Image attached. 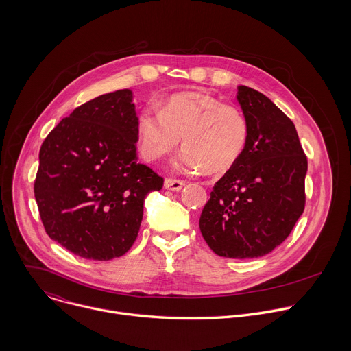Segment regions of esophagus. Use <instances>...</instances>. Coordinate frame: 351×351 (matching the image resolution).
<instances>
[{
    "label": "esophagus",
    "mask_w": 351,
    "mask_h": 351,
    "mask_svg": "<svg viewBox=\"0 0 351 351\" xmlns=\"http://www.w3.org/2000/svg\"><path fill=\"white\" fill-rule=\"evenodd\" d=\"M164 186L165 189L168 190H172V191H179L183 186H184V182L182 180H178V179H171V178H167L165 182H164Z\"/></svg>",
    "instance_id": "esophagus-1"
}]
</instances>
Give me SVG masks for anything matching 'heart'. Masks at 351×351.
Here are the masks:
<instances>
[{
	"label": "heart",
	"mask_w": 351,
	"mask_h": 351,
	"mask_svg": "<svg viewBox=\"0 0 351 351\" xmlns=\"http://www.w3.org/2000/svg\"><path fill=\"white\" fill-rule=\"evenodd\" d=\"M140 152L147 161L173 153L183 137L178 168L221 173L241 157L248 141V122L234 106L204 93L173 94L160 108L145 107L136 123Z\"/></svg>",
	"instance_id": "obj_1"
}]
</instances>
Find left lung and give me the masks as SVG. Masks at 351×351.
<instances>
[{
  "instance_id": "1",
  "label": "left lung",
  "mask_w": 351,
  "mask_h": 351,
  "mask_svg": "<svg viewBox=\"0 0 351 351\" xmlns=\"http://www.w3.org/2000/svg\"><path fill=\"white\" fill-rule=\"evenodd\" d=\"M248 141L214 184L199 230L219 257L257 258L290 234L306 207L307 157L294 123L263 93L237 87Z\"/></svg>"
}]
</instances>
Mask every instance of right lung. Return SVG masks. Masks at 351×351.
<instances>
[{"mask_svg":"<svg viewBox=\"0 0 351 351\" xmlns=\"http://www.w3.org/2000/svg\"><path fill=\"white\" fill-rule=\"evenodd\" d=\"M132 91L103 94L64 118L41 144L34 197L47 234L86 260L129 252L144 198L164 178L137 162Z\"/></svg>","mask_w":351,"mask_h":351,"instance_id":"obj_1","label":"right lung"}]
</instances>
